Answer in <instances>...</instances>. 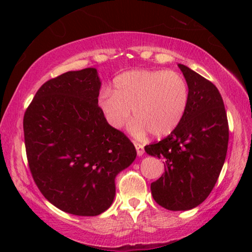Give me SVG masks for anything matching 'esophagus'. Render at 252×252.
I'll use <instances>...</instances> for the list:
<instances>
[{
    "label": "esophagus",
    "mask_w": 252,
    "mask_h": 252,
    "mask_svg": "<svg viewBox=\"0 0 252 252\" xmlns=\"http://www.w3.org/2000/svg\"><path fill=\"white\" fill-rule=\"evenodd\" d=\"M134 146L136 148V153H137V156H142L144 154V148H143V144H141L139 142H134Z\"/></svg>",
    "instance_id": "esophagus-1"
}]
</instances>
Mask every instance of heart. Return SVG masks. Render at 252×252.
Instances as JSON below:
<instances>
[{"instance_id": "b5f03b06", "label": "heart", "mask_w": 252, "mask_h": 252, "mask_svg": "<svg viewBox=\"0 0 252 252\" xmlns=\"http://www.w3.org/2000/svg\"><path fill=\"white\" fill-rule=\"evenodd\" d=\"M189 103V87L180 73L166 70H134L117 75L113 92L103 88L97 105L105 122L119 129L132 115L136 135L147 130L160 137L171 134L184 119Z\"/></svg>"}]
</instances>
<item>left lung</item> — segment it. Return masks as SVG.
I'll return each instance as SVG.
<instances>
[{
	"instance_id": "1",
	"label": "left lung",
	"mask_w": 252,
	"mask_h": 252,
	"mask_svg": "<svg viewBox=\"0 0 252 252\" xmlns=\"http://www.w3.org/2000/svg\"><path fill=\"white\" fill-rule=\"evenodd\" d=\"M178 66L189 87L187 111L170 135L144 150L165 161V172L150 187L155 201L171 211H186L204 202L215 187L229 132L218 88L186 65Z\"/></svg>"
}]
</instances>
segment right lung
<instances>
[{"label": "right lung", "instance_id": "right-lung-1", "mask_svg": "<svg viewBox=\"0 0 252 252\" xmlns=\"http://www.w3.org/2000/svg\"><path fill=\"white\" fill-rule=\"evenodd\" d=\"M94 67L70 71L41 86L24 115L29 166L51 204L97 216L112 204L115 179L136 157L128 137L105 122Z\"/></svg>", "mask_w": 252, "mask_h": 252}]
</instances>
